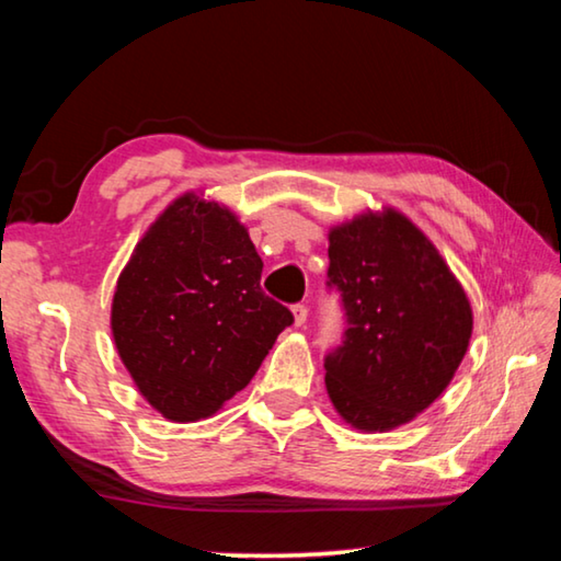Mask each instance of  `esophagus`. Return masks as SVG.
Returning a JSON list of instances; mask_svg holds the SVG:
<instances>
[{
    "mask_svg": "<svg viewBox=\"0 0 561 561\" xmlns=\"http://www.w3.org/2000/svg\"><path fill=\"white\" fill-rule=\"evenodd\" d=\"M291 314H294V324H297V327H304V324H307L309 309L304 307V304H294V307H291Z\"/></svg>",
    "mask_w": 561,
    "mask_h": 561,
    "instance_id": "34e87169",
    "label": "esophagus"
}]
</instances>
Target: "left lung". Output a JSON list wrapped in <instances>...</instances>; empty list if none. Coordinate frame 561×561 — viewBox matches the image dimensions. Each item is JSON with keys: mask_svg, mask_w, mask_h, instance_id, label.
<instances>
[{"mask_svg": "<svg viewBox=\"0 0 561 561\" xmlns=\"http://www.w3.org/2000/svg\"><path fill=\"white\" fill-rule=\"evenodd\" d=\"M327 284L346 311L344 344L324 358L336 413L366 433L411 423L448 388L468 351V294L393 207L331 227Z\"/></svg>", "mask_w": 561, "mask_h": 561, "instance_id": "obj_1", "label": "left lung"}]
</instances>
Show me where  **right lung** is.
<instances>
[{"label": "right lung", "mask_w": 561, "mask_h": 561, "mask_svg": "<svg viewBox=\"0 0 561 561\" xmlns=\"http://www.w3.org/2000/svg\"><path fill=\"white\" fill-rule=\"evenodd\" d=\"M260 277L247 227L203 195H180L140 237L113 294L111 331L133 383L168 421L215 415L294 321Z\"/></svg>", "instance_id": "1"}]
</instances>
